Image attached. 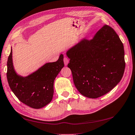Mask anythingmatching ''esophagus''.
Returning a JSON list of instances; mask_svg holds the SVG:
<instances>
[{"mask_svg":"<svg viewBox=\"0 0 135 135\" xmlns=\"http://www.w3.org/2000/svg\"><path fill=\"white\" fill-rule=\"evenodd\" d=\"M64 64L65 66L67 65L68 63L69 62V60H68V58L67 57L64 58Z\"/></svg>","mask_w":135,"mask_h":135,"instance_id":"esophagus-1","label":"esophagus"}]
</instances>
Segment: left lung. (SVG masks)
<instances>
[{
    "mask_svg": "<svg viewBox=\"0 0 135 135\" xmlns=\"http://www.w3.org/2000/svg\"><path fill=\"white\" fill-rule=\"evenodd\" d=\"M75 87L85 97L106 94L123 77V44L112 27L104 25L91 40L83 39L67 52Z\"/></svg>",
    "mask_w": 135,
    "mask_h": 135,
    "instance_id": "1",
    "label": "left lung"
}]
</instances>
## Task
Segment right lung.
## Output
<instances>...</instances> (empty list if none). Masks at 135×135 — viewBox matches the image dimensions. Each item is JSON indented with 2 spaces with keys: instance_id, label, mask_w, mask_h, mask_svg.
<instances>
[{
  "instance_id": "obj_1",
  "label": "right lung",
  "mask_w": 135,
  "mask_h": 135,
  "mask_svg": "<svg viewBox=\"0 0 135 135\" xmlns=\"http://www.w3.org/2000/svg\"><path fill=\"white\" fill-rule=\"evenodd\" d=\"M64 56L61 54L56 62L46 63L27 77L18 75L12 62V50L7 62V79L14 94L23 103L33 109H40L51 102L54 82L64 67Z\"/></svg>"
}]
</instances>
